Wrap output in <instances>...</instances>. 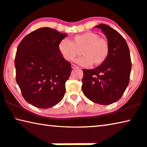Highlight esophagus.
Listing matches in <instances>:
<instances>
[{
  "instance_id": "34e87169",
  "label": "esophagus",
  "mask_w": 147,
  "mask_h": 147,
  "mask_svg": "<svg viewBox=\"0 0 147 147\" xmlns=\"http://www.w3.org/2000/svg\"><path fill=\"white\" fill-rule=\"evenodd\" d=\"M71 67H72V68H73V69H74V68H77V67H78L76 65L72 64H71Z\"/></svg>"
}]
</instances>
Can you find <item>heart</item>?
Here are the masks:
<instances>
[{
  "label": "heart",
  "mask_w": 147,
  "mask_h": 147,
  "mask_svg": "<svg viewBox=\"0 0 147 147\" xmlns=\"http://www.w3.org/2000/svg\"><path fill=\"white\" fill-rule=\"evenodd\" d=\"M58 51L67 61H73L80 54L83 56L76 60L81 66L87 67L93 64L98 66L105 62L110 54L108 40L96 33L87 31L75 35L71 40L62 39L58 44Z\"/></svg>",
  "instance_id": "b5f03b06"
}]
</instances>
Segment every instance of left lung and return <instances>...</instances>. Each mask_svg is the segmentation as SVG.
I'll use <instances>...</instances> for the list:
<instances>
[{"label":"left lung","instance_id":"1","mask_svg":"<svg viewBox=\"0 0 147 147\" xmlns=\"http://www.w3.org/2000/svg\"><path fill=\"white\" fill-rule=\"evenodd\" d=\"M107 38L110 54L105 62L94 69H83L82 91L94 103L108 105L122 96L129 82L131 61L125 40L106 24L95 26Z\"/></svg>","mask_w":147,"mask_h":147}]
</instances>
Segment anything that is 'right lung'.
<instances>
[{
    "mask_svg": "<svg viewBox=\"0 0 147 147\" xmlns=\"http://www.w3.org/2000/svg\"><path fill=\"white\" fill-rule=\"evenodd\" d=\"M67 35L50 28H39L18 47L16 80L25 100L35 107H53L64 96L71 66L60 55L58 44Z\"/></svg>",
    "mask_w": 147,
    "mask_h": 147,
    "instance_id": "right-lung-1",
    "label": "right lung"
}]
</instances>
